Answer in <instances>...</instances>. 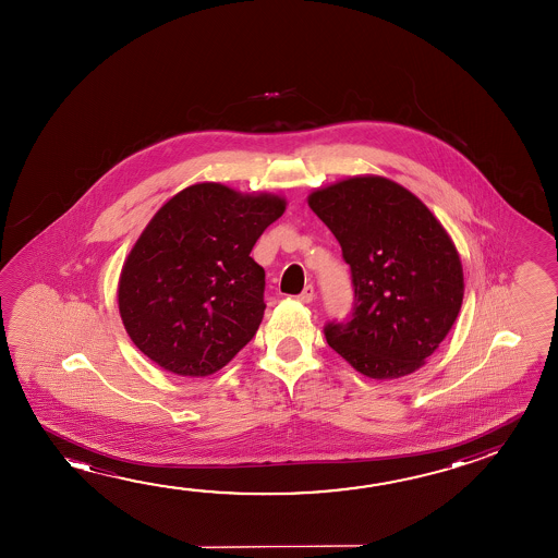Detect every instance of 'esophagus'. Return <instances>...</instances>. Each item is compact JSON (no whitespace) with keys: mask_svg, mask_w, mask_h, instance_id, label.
<instances>
[{"mask_svg":"<svg viewBox=\"0 0 558 558\" xmlns=\"http://www.w3.org/2000/svg\"><path fill=\"white\" fill-rule=\"evenodd\" d=\"M313 298H315V290H313V286H305V288H303V292L298 295V300L303 303L313 302Z\"/></svg>","mask_w":558,"mask_h":558,"instance_id":"obj_1","label":"esophagus"}]
</instances>
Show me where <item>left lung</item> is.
<instances>
[{
  "mask_svg": "<svg viewBox=\"0 0 558 558\" xmlns=\"http://www.w3.org/2000/svg\"><path fill=\"white\" fill-rule=\"evenodd\" d=\"M307 202L340 243L354 286L350 317L325 327L329 347L374 379L416 372L463 303V266L448 231L385 177H352Z\"/></svg>",
  "mask_w": 558,
  "mask_h": 558,
  "instance_id": "8db88e82",
  "label": "left lung"
}]
</instances>
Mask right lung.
<instances>
[{
  "label": "right lung",
  "instance_id": "obj_1",
  "mask_svg": "<svg viewBox=\"0 0 558 558\" xmlns=\"http://www.w3.org/2000/svg\"><path fill=\"white\" fill-rule=\"evenodd\" d=\"M286 210L276 194L192 184L165 202L122 266L119 310L132 342L171 374L231 362L265 315L256 239Z\"/></svg>",
  "mask_w": 558,
  "mask_h": 558
}]
</instances>
